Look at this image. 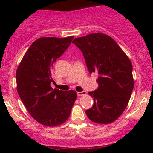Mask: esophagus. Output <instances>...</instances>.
I'll return each instance as SVG.
<instances>
[{
  "instance_id": "1",
  "label": "esophagus",
  "mask_w": 153,
  "mask_h": 153,
  "mask_svg": "<svg viewBox=\"0 0 153 153\" xmlns=\"http://www.w3.org/2000/svg\"><path fill=\"white\" fill-rule=\"evenodd\" d=\"M86 91H82V92H77V96L78 97H81V96L86 95Z\"/></svg>"
}]
</instances>
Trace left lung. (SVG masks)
<instances>
[{
    "mask_svg": "<svg viewBox=\"0 0 153 153\" xmlns=\"http://www.w3.org/2000/svg\"><path fill=\"white\" fill-rule=\"evenodd\" d=\"M74 44L82 51L89 72L97 73L98 88L89 92L93 105L86 110L91 121L113 123L126 108L134 81L132 65L117 42L103 33H91L75 38Z\"/></svg>",
    "mask_w": 153,
    "mask_h": 153,
    "instance_id": "8db88e82",
    "label": "left lung"
}]
</instances>
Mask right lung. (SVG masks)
Segmentation results:
<instances>
[{"label":"right lung","instance_id":"1","mask_svg":"<svg viewBox=\"0 0 153 153\" xmlns=\"http://www.w3.org/2000/svg\"><path fill=\"white\" fill-rule=\"evenodd\" d=\"M74 36L41 37L29 47L17 67V90L31 117L47 126H55L69 118L75 100L74 90L53 89V63L70 46Z\"/></svg>","mask_w":153,"mask_h":153}]
</instances>
